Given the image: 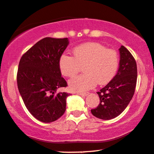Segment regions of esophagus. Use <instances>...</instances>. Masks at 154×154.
<instances>
[{"label": "esophagus", "instance_id": "34e87169", "mask_svg": "<svg viewBox=\"0 0 154 154\" xmlns=\"http://www.w3.org/2000/svg\"><path fill=\"white\" fill-rule=\"evenodd\" d=\"M77 94L81 96H87L88 95V92H77Z\"/></svg>", "mask_w": 154, "mask_h": 154}]
</instances>
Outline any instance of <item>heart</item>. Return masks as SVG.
<instances>
[{
	"mask_svg": "<svg viewBox=\"0 0 154 154\" xmlns=\"http://www.w3.org/2000/svg\"><path fill=\"white\" fill-rule=\"evenodd\" d=\"M73 57L63 54L59 59V67L62 75L75 77L82 67L85 74L74 77L69 87L76 92H85L96 84L105 85L116 75L119 65V57L114 49L95 42L77 46L72 50Z\"/></svg>",
	"mask_w": 154,
	"mask_h": 154,
	"instance_id": "heart-1",
	"label": "heart"
}]
</instances>
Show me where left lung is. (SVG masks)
Listing matches in <instances>:
<instances>
[{"label":"left lung","mask_w":154,"mask_h":154,"mask_svg":"<svg viewBox=\"0 0 154 154\" xmlns=\"http://www.w3.org/2000/svg\"><path fill=\"white\" fill-rule=\"evenodd\" d=\"M120 51V65L116 75L106 86L97 92L100 103L92 109L94 116L110 120L126 108L135 92L137 82V65L134 57L124 46Z\"/></svg>","instance_id":"obj_1"}]
</instances>
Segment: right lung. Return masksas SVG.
Masks as SVG:
<instances>
[{"mask_svg": "<svg viewBox=\"0 0 154 154\" xmlns=\"http://www.w3.org/2000/svg\"><path fill=\"white\" fill-rule=\"evenodd\" d=\"M69 44L67 38L46 37L30 48L20 59L17 72L18 91L28 110L43 123L59 118L66 110L70 94L57 92L67 83L62 77L59 59Z\"/></svg>", "mask_w": 154, "mask_h": 154, "instance_id": "1", "label": "right lung"}]
</instances>
